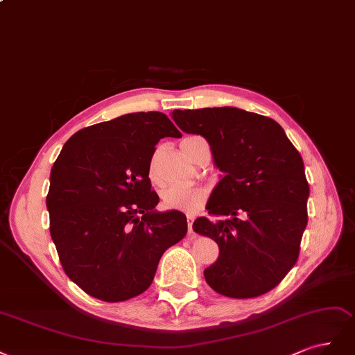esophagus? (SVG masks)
Segmentation results:
<instances>
[{"label":"esophagus","instance_id":"34e87169","mask_svg":"<svg viewBox=\"0 0 355 355\" xmlns=\"http://www.w3.org/2000/svg\"><path fill=\"white\" fill-rule=\"evenodd\" d=\"M193 221H194V216L193 215H187V227H189V234L193 233Z\"/></svg>","mask_w":355,"mask_h":355}]
</instances>
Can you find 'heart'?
<instances>
[{
    "instance_id": "b5f03b06",
    "label": "heart",
    "mask_w": 355,
    "mask_h": 355,
    "mask_svg": "<svg viewBox=\"0 0 355 355\" xmlns=\"http://www.w3.org/2000/svg\"><path fill=\"white\" fill-rule=\"evenodd\" d=\"M189 139V137H187ZM205 200V191L194 184H174L162 191L164 207L168 209H198Z\"/></svg>"
}]
</instances>
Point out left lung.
<instances>
[{
  "mask_svg": "<svg viewBox=\"0 0 355 355\" xmlns=\"http://www.w3.org/2000/svg\"><path fill=\"white\" fill-rule=\"evenodd\" d=\"M173 119L208 140L225 174L207 205L221 220L193 223L194 232L220 248L205 280L228 298L267 293L295 266L308 221L310 186L300 152L276 121L242 109L174 110Z\"/></svg>",
  "mask_w": 355,
  "mask_h": 355,
  "instance_id": "1",
  "label": "left lung"
}]
</instances>
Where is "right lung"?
<instances>
[{"label":"right lung","mask_w":355,"mask_h":355,"mask_svg":"<svg viewBox=\"0 0 355 355\" xmlns=\"http://www.w3.org/2000/svg\"><path fill=\"white\" fill-rule=\"evenodd\" d=\"M164 137H181L165 113H128L75 132L51 168L50 234L66 276L93 298L143 293L187 233L184 214L155 211L148 169Z\"/></svg>","instance_id":"add662e5"}]
</instances>
